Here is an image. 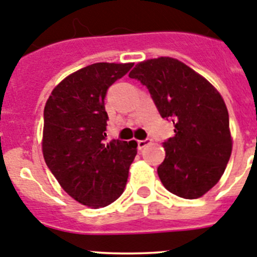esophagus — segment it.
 Returning <instances> with one entry per match:
<instances>
[{"instance_id":"34e87169","label":"esophagus","mask_w":257,"mask_h":257,"mask_svg":"<svg viewBox=\"0 0 257 257\" xmlns=\"http://www.w3.org/2000/svg\"><path fill=\"white\" fill-rule=\"evenodd\" d=\"M149 144H151V139L139 140V142H138V148L143 149V148H145V147H147V145H149Z\"/></svg>"}]
</instances>
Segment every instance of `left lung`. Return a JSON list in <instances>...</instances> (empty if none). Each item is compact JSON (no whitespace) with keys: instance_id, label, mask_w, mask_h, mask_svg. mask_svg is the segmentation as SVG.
Wrapping results in <instances>:
<instances>
[{"instance_id":"8db88e82","label":"left lung","mask_w":257,"mask_h":257,"mask_svg":"<svg viewBox=\"0 0 257 257\" xmlns=\"http://www.w3.org/2000/svg\"><path fill=\"white\" fill-rule=\"evenodd\" d=\"M148 87L162 118L172 119L175 136L163 143L157 169L175 196L196 199L216 185L233 148L225 101L207 79L170 56L140 61L128 74Z\"/></svg>"}]
</instances>
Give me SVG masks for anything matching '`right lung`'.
I'll use <instances>...</instances> for the list:
<instances>
[{"label":"right lung","instance_id":"right-lung-1","mask_svg":"<svg viewBox=\"0 0 257 257\" xmlns=\"http://www.w3.org/2000/svg\"><path fill=\"white\" fill-rule=\"evenodd\" d=\"M134 63H95L54 87L44 110L42 154L60 187L91 208L105 207L123 193L138 143L105 142L106 90Z\"/></svg>","mask_w":257,"mask_h":257}]
</instances>
